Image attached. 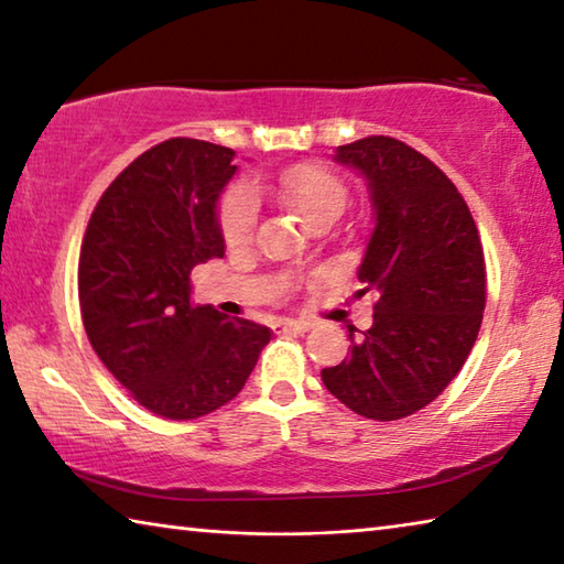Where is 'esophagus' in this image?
Returning a JSON list of instances; mask_svg holds the SVG:
<instances>
[{
  "label": "esophagus",
  "mask_w": 564,
  "mask_h": 564,
  "mask_svg": "<svg viewBox=\"0 0 564 564\" xmlns=\"http://www.w3.org/2000/svg\"><path fill=\"white\" fill-rule=\"evenodd\" d=\"M312 327L310 319H290V317H280L274 322V329H292V332H307Z\"/></svg>",
  "instance_id": "34e87169"
}]
</instances>
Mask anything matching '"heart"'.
I'll use <instances>...</instances> for the list:
<instances>
[{
  "label": "heart",
  "mask_w": 564,
  "mask_h": 564,
  "mask_svg": "<svg viewBox=\"0 0 564 564\" xmlns=\"http://www.w3.org/2000/svg\"><path fill=\"white\" fill-rule=\"evenodd\" d=\"M254 192L257 184L247 189L239 187L227 192L225 199H221L219 229L227 245H245L252 237L257 221V207L252 199ZM272 192L284 205L297 212L304 225H310L312 219L322 215H339L347 202L345 182L332 170L312 162L294 164V167L284 170L272 184Z\"/></svg>",
  "instance_id": "obj_1"
}]
</instances>
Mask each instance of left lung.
I'll list each match as a JSON object with an SVG mask.
<instances>
[{
    "instance_id": "obj_1",
    "label": "left lung",
    "mask_w": 564,
    "mask_h": 564,
    "mask_svg": "<svg viewBox=\"0 0 564 564\" xmlns=\"http://www.w3.org/2000/svg\"><path fill=\"white\" fill-rule=\"evenodd\" d=\"M367 184L372 235L357 276L372 327L322 369L327 390L369 420L410 417L455 380L482 325L487 280L475 219L437 164L392 137L337 147Z\"/></svg>"
}]
</instances>
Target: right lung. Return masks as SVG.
I'll list each match as a JSON object with an SVG mask.
<instances>
[{
  "label": "right lung",
  "mask_w": 564,
  "mask_h": 564,
  "mask_svg": "<svg viewBox=\"0 0 564 564\" xmlns=\"http://www.w3.org/2000/svg\"><path fill=\"white\" fill-rule=\"evenodd\" d=\"M229 147L174 137L109 184L79 254V307L91 347L137 402L197 420L242 390L272 329L192 304L189 274L225 257L217 202Z\"/></svg>",
  "instance_id": "1"
}]
</instances>
